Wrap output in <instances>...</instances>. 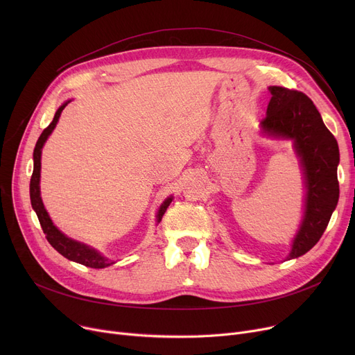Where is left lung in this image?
Returning a JSON list of instances; mask_svg holds the SVG:
<instances>
[{
    "instance_id": "1",
    "label": "left lung",
    "mask_w": 355,
    "mask_h": 355,
    "mask_svg": "<svg viewBox=\"0 0 355 355\" xmlns=\"http://www.w3.org/2000/svg\"><path fill=\"white\" fill-rule=\"evenodd\" d=\"M269 92L272 98L260 128L268 137L293 141L306 187L305 211L289 260L305 254L318 243L337 207L340 149L318 109L305 93L281 86H270Z\"/></svg>"
}]
</instances>
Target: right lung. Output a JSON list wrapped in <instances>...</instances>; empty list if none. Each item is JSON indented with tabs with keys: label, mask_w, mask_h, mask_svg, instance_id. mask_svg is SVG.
Instances as JSON below:
<instances>
[{
	"label": "right lung",
	"mask_w": 355,
	"mask_h": 355,
	"mask_svg": "<svg viewBox=\"0 0 355 355\" xmlns=\"http://www.w3.org/2000/svg\"><path fill=\"white\" fill-rule=\"evenodd\" d=\"M70 101L64 102L58 112H55V115L51 121V123L43 130L39 141L35 144L34 148V154H33V159H34V170H33V175H31V181H30V198H31V206L39 217L40 221V226L46 234V239L49 240V243L58 250L62 256H64L69 260H73V262L85 265L87 268H95V269H102V268H107L110 265H114L115 262H112V260L103 257L98 250L89 248L85 243H80V241H76L73 239H69L67 236H64L58 227L53 225L51 218L49 217V213L44 209V204L42 201L40 197V170H42V149L44 142L47 141V138L50 137V134L53 132V129L55 128L59 122L60 114L62 110L66 107V105ZM173 201V197H168L162 204L161 207L157 213V223L161 221L164 213L166 211L168 206H170Z\"/></svg>",
	"instance_id": "add662e5"
}]
</instances>
